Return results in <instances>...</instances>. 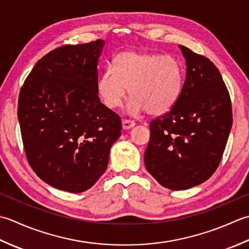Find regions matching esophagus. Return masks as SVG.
I'll use <instances>...</instances> for the list:
<instances>
[{
    "mask_svg": "<svg viewBox=\"0 0 249 249\" xmlns=\"http://www.w3.org/2000/svg\"><path fill=\"white\" fill-rule=\"evenodd\" d=\"M135 125V123L133 120H129V119H124L123 120V128L124 130H128L130 128H132V126Z\"/></svg>",
    "mask_w": 249,
    "mask_h": 249,
    "instance_id": "34e87169",
    "label": "esophagus"
}]
</instances>
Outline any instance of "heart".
I'll return each instance as SVG.
<instances>
[{
    "mask_svg": "<svg viewBox=\"0 0 249 249\" xmlns=\"http://www.w3.org/2000/svg\"><path fill=\"white\" fill-rule=\"evenodd\" d=\"M132 96L128 109L138 115L167 113L178 101L182 89V68L172 55L143 52H124L115 57L100 76L96 91L108 108L123 104L126 93Z\"/></svg>",
    "mask_w": 249,
    "mask_h": 249,
    "instance_id": "1",
    "label": "heart"
}]
</instances>
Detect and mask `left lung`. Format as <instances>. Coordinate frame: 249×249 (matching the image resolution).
<instances>
[{
  "label": "left lung",
  "instance_id": "left-lung-1",
  "mask_svg": "<svg viewBox=\"0 0 249 249\" xmlns=\"http://www.w3.org/2000/svg\"><path fill=\"white\" fill-rule=\"evenodd\" d=\"M187 65L176 104L150 121L144 160L161 186L185 190L215 173L232 126L229 91L210 59L179 46Z\"/></svg>",
  "mask_w": 249,
  "mask_h": 249
}]
</instances>
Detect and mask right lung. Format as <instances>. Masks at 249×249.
<instances>
[{"mask_svg":"<svg viewBox=\"0 0 249 249\" xmlns=\"http://www.w3.org/2000/svg\"><path fill=\"white\" fill-rule=\"evenodd\" d=\"M103 39L63 45L37 61L18 99L23 149L40 179L78 194L92 187L108 164L121 120L100 102L98 60Z\"/></svg>","mask_w":249,"mask_h":249,"instance_id":"add662e5","label":"right lung"}]
</instances>
